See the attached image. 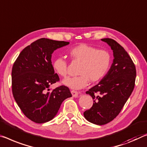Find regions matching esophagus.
Here are the masks:
<instances>
[{
    "mask_svg": "<svg viewBox=\"0 0 147 147\" xmlns=\"http://www.w3.org/2000/svg\"><path fill=\"white\" fill-rule=\"evenodd\" d=\"M71 94H72V95H73V97H77L78 95V92H76V91H74V90L71 91Z\"/></svg>",
    "mask_w": 147,
    "mask_h": 147,
    "instance_id": "esophagus-1",
    "label": "esophagus"
}]
</instances>
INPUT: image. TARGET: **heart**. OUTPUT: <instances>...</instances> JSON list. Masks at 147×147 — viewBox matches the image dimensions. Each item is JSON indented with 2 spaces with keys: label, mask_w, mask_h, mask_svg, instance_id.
I'll list each match as a JSON object with an SVG mask.
<instances>
[{
  "label": "heart",
  "mask_w": 147,
  "mask_h": 147,
  "mask_svg": "<svg viewBox=\"0 0 147 147\" xmlns=\"http://www.w3.org/2000/svg\"><path fill=\"white\" fill-rule=\"evenodd\" d=\"M68 55L73 63H80L78 76L66 78L63 84L75 90H80L92 82H99L105 76L110 69L112 56L106 50H99L94 46L80 44L71 48ZM52 68L59 76L65 78L68 74V62L63 57L55 58Z\"/></svg>",
  "instance_id": "obj_1"
}]
</instances>
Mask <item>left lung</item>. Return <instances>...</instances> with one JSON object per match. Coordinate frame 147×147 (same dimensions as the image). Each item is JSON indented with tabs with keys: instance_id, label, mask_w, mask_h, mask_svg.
<instances>
[{
	"instance_id": "obj_1",
	"label": "left lung",
	"mask_w": 147,
	"mask_h": 147,
	"mask_svg": "<svg viewBox=\"0 0 147 147\" xmlns=\"http://www.w3.org/2000/svg\"><path fill=\"white\" fill-rule=\"evenodd\" d=\"M101 40L111 46L115 59L101 82L86 92L94 99V104L84 116L97 125L106 124L119 115L134 89L136 78V66L125 49L113 39Z\"/></svg>"
}]
</instances>
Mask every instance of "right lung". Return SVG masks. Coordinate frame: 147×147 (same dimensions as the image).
Listing matches in <instances>:
<instances>
[{
	"mask_svg": "<svg viewBox=\"0 0 147 147\" xmlns=\"http://www.w3.org/2000/svg\"><path fill=\"white\" fill-rule=\"evenodd\" d=\"M69 42L42 38L25 47L11 70V89L16 103L25 116L34 122H48L56 115L65 99L71 97L69 88H48L59 81L52 68V53Z\"/></svg>",
	"mask_w": 147,
	"mask_h": 147,
	"instance_id": "right-lung-1",
	"label": "right lung"
}]
</instances>
